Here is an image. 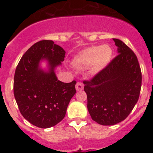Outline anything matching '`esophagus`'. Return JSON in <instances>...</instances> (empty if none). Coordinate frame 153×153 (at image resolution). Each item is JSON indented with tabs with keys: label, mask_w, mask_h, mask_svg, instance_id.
Wrapping results in <instances>:
<instances>
[{
	"label": "esophagus",
	"mask_w": 153,
	"mask_h": 153,
	"mask_svg": "<svg viewBox=\"0 0 153 153\" xmlns=\"http://www.w3.org/2000/svg\"><path fill=\"white\" fill-rule=\"evenodd\" d=\"M76 90L77 91H79V90H83V84L81 82H77L76 84Z\"/></svg>",
	"instance_id": "1"
}]
</instances>
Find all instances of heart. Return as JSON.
Segmentation results:
<instances>
[{
    "instance_id": "b5f03b06",
    "label": "heart",
    "mask_w": 153,
    "mask_h": 153,
    "mask_svg": "<svg viewBox=\"0 0 153 153\" xmlns=\"http://www.w3.org/2000/svg\"><path fill=\"white\" fill-rule=\"evenodd\" d=\"M113 56V51L109 45L93 46L83 50L74 57V65L86 67L90 64L92 73L100 72L109 64Z\"/></svg>"
}]
</instances>
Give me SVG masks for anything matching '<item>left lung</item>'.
<instances>
[{"label": "left lung", "instance_id": "8db88e82", "mask_svg": "<svg viewBox=\"0 0 153 153\" xmlns=\"http://www.w3.org/2000/svg\"><path fill=\"white\" fill-rule=\"evenodd\" d=\"M118 53L90 80H84L87 109L92 120L112 126L125 120L140 97L142 72L135 53L122 40L113 39Z\"/></svg>", "mask_w": 153, "mask_h": 153}]
</instances>
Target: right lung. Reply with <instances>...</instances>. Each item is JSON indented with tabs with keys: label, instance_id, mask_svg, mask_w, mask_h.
Returning <instances> with one entry per match:
<instances>
[{
	"label": "right lung",
	"instance_id": "1",
	"mask_svg": "<svg viewBox=\"0 0 153 153\" xmlns=\"http://www.w3.org/2000/svg\"><path fill=\"white\" fill-rule=\"evenodd\" d=\"M65 53L53 40H40L25 52L16 68L13 94L19 110L28 122L39 128L46 129L59 123L76 93V82L59 81L53 70L64 60ZM42 59L49 62V72L39 69Z\"/></svg>",
	"mask_w": 153,
	"mask_h": 153
}]
</instances>
